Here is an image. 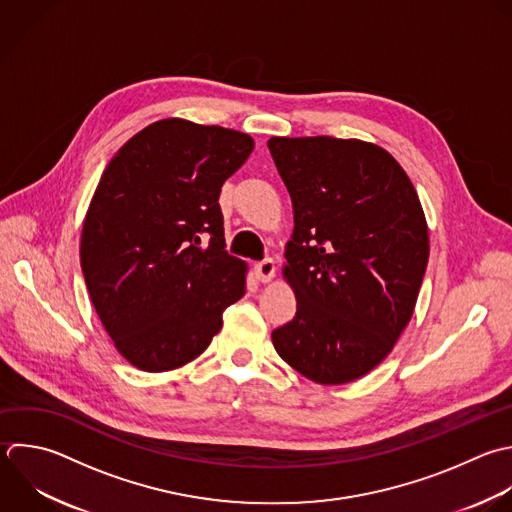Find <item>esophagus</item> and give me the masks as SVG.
Instances as JSON below:
<instances>
[{
	"label": "esophagus",
	"mask_w": 512,
	"mask_h": 512,
	"mask_svg": "<svg viewBox=\"0 0 512 512\" xmlns=\"http://www.w3.org/2000/svg\"><path fill=\"white\" fill-rule=\"evenodd\" d=\"M254 274H256V278H258L262 284H266V282H270V280L274 278L276 266H274L272 260H262V262H258V264L254 266Z\"/></svg>",
	"instance_id": "esophagus-1"
}]
</instances>
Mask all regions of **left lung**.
I'll return each mask as SVG.
<instances>
[{"label": "left lung", "instance_id": "obj_1", "mask_svg": "<svg viewBox=\"0 0 512 512\" xmlns=\"http://www.w3.org/2000/svg\"><path fill=\"white\" fill-rule=\"evenodd\" d=\"M294 210L284 280L296 316L276 352L318 384L376 368L408 326L428 262V226L402 166L380 146L330 136L270 138Z\"/></svg>", "mask_w": 512, "mask_h": 512}]
</instances>
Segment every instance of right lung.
Returning <instances> with one entry per match:
<instances>
[{"instance_id":"obj_1","label":"right lung","mask_w":512,"mask_h":512,"mask_svg":"<svg viewBox=\"0 0 512 512\" xmlns=\"http://www.w3.org/2000/svg\"><path fill=\"white\" fill-rule=\"evenodd\" d=\"M252 150L248 134L166 118L106 166L80 262L92 304L132 366L168 372L192 362L244 296L248 266L224 250L218 198Z\"/></svg>"}]
</instances>
